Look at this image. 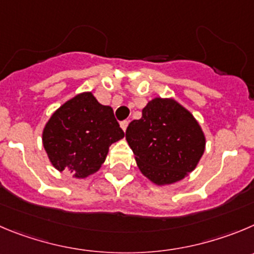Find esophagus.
<instances>
[{
  "mask_svg": "<svg viewBox=\"0 0 254 254\" xmlns=\"http://www.w3.org/2000/svg\"><path fill=\"white\" fill-rule=\"evenodd\" d=\"M127 125H129V122H127V120H124V122L120 123V127H122V129L124 130V131H125V130H127Z\"/></svg>",
  "mask_w": 254,
  "mask_h": 254,
  "instance_id": "esophagus-1",
  "label": "esophagus"
}]
</instances>
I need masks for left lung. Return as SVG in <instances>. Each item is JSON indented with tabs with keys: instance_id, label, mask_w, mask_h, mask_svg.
I'll return each mask as SVG.
<instances>
[{
	"instance_id": "8db88e82",
	"label": "left lung",
	"mask_w": 254,
	"mask_h": 254,
	"mask_svg": "<svg viewBox=\"0 0 254 254\" xmlns=\"http://www.w3.org/2000/svg\"><path fill=\"white\" fill-rule=\"evenodd\" d=\"M141 113L125 132L140 172L156 186L184 179L205 150L199 123L174 99H153Z\"/></svg>"
}]
</instances>
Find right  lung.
Listing matches in <instances>:
<instances>
[{
    "instance_id": "1",
    "label": "right lung",
    "mask_w": 254,
    "mask_h": 254,
    "mask_svg": "<svg viewBox=\"0 0 254 254\" xmlns=\"http://www.w3.org/2000/svg\"><path fill=\"white\" fill-rule=\"evenodd\" d=\"M124 138L110 106L92 92L73 96L52 114L42 131V144L59 172L70 170L82 179L100 169L109 146Z\"/></svg>"
}]
</instances>
